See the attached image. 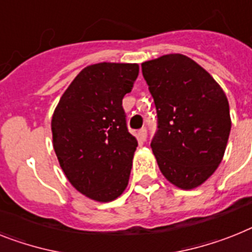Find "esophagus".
I'll return each mask as SVG.
<instances>
[{"label": "esophagus", "instance_id": "34e87169", "mask_svg": "<svg viewBox=\"0 0 252 252\" xmlns=\"http://www.w3.org/2000/svg\"><path fill=\"white\" fill-rule=\"evenodd\" d=\"M138 137L141 141H146V137H147V130H146V128H141L138 130Z\"/></svg>", "mask_w": 252, "mask_h": 252}]
</instances>
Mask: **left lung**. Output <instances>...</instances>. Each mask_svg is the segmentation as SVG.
I'll list each match as a JSON object with an SVG mask.
<instances>
[{
    "instance_id": "8db88e82",
    "label": "left lung",
    "mask_w": 252,
    "mask_h": 252,
    "mask_svg": "<svg viewBox=\"0 0 252 252\" xmlns=\"http://www.w3.org/2000/svg\"><path fill=\"white\" fill-rule=\"evenodd\" d=\"M142 74L158 113L151 149L158 168L182 189L198 187L217 170L227 147L232 126L227 96L185 55L146 61Z\"/></svg>"
}]
</instances>
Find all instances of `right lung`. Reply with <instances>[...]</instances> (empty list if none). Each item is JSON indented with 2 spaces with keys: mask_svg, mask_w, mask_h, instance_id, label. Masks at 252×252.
<instances>
[{
  "mask_svg": "<svg viewBox=\"0 0 252 252\" xmlns=\"http://www.w3.org/2000/svg\"><path fill=\"white\" fill-rule=\"evenodd\" d=\"M138 71V64L84 67L52 116L54 150L63 172L75 189L96 201H113L128 186L138 143L126 126L123 97Z\"/></svg>",
  "mask_w": 252,
  "mask_h": 252,
  "instance_id": "right-lung-1",
  "label": "right lung"
}]
</instances>
